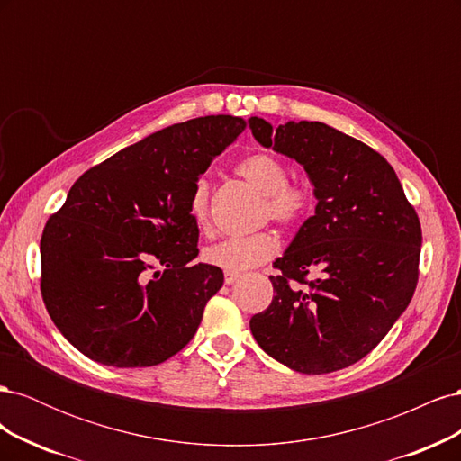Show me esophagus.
Wrapping results in <instances>:
<instances>
[{
	"mask_svg": "<svg viewBox=\"0 0 461 461\" xmlns=\"http://www.w3.org/2000/svg\"><path fill=\"white\" fill-rule=\"evenodd\" d=\"M239 273H225V285H232V283H236L239 281Z\"/></svg>",
	"mask_w": 461,
	"mask_h": 461,
	"instance_id": "obj_1",
	"label": "esophagus"
}]
</instances>
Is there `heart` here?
Instances as JSON below:
<instances>
[{
    "mask_svg": "<svg viewBox=\"0 0 461 461\" xmlns=\"http://www.w3.org/2000/svg\"><path fill=\"white\" fill-rule=\"evenodd\" d=\"M239 173L256 186L263 196V217L278 225H296L312 207V190L288 180V167L273 153H254L239 163ZM209 205L212 186L207 178H200L190 196V219L200 230L209 229ZM278 254V240L271 232L249 236H232L205 248L203 259L227 273H240L273 259Z\"/></svg>",
    "mask_w": 461,
    "mask_h": 461,
    "instance_id": "obj_1",
    "label": "heart"
}]
</instances>
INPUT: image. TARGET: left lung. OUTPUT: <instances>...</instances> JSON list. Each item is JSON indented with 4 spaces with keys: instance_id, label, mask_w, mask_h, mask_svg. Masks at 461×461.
<instances>
[{
    "instance_id": "obj_1",
    "label": "left lung",
    "mask_w": 461,
    "mask_h": 461,
    "mask_svg": "<svg viewBox=\"0 0 461 461\" xmlns=\"http://www.w3.org/2000/svg\"><path fill=\"white\" fill-rule=\"evenodd\" d=\"M256 140L303 165L317 198L269 276L275 296L249 319L276 361L305 375L366 357L406 312L420 276L421 222L390 163L325 122L273 127L249 119ZM320 276L307 278L310 270Z\"/></svg>"
}]
</instances>
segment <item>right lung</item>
Here are the masks:
<instances>
[{"mask_svg":"<svg viewBox=\"0 0 461 461\" xmlns=\"http://www.w3.org/2000/svg\"><path fill=\"white\" fill-rule=\"evenodd\" d=\"M246 129L209 115L176 122L82 175L40 240V290L51 321L104 366L149 367L196 334L222 286L194 263L200 230L190 196L200 175Z\"/></svg>","mask_w":461,"mask_h":461,"instance_id":"1","label":"right lung"}]
</instances>
